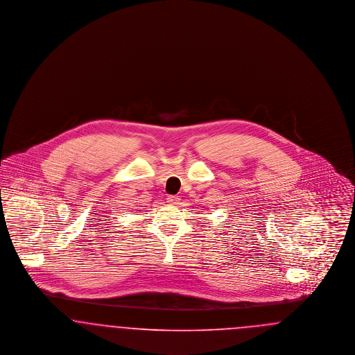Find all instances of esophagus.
<instances>
[{
    "mask_svg": "<svg viewBox=\"0 0 355 355\" xmlns=\"http://www.w3.org/2000/svg\"><path fill=\"white\" fill-rule=\"evenodd\" d=\"M167 202H170L171 205H179L180 204V198L170 195V196H167Z\"/></svg>",
    "mask_w": 355,
    "mask_h": 355,
    "instance_id": "34e87169",
    "label": "esophagus"
}]
</instances>
